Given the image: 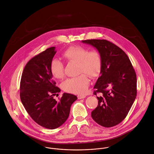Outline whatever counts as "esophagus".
<instances>
[{"instance_id":"1","label":"esophagus","mask_w":154,"mask_h":154,"mask_svg":"<svg viewBox=\"0 0 154 154\" xmlns=\"http://www.w3.org/2000/svg\"><path fill=\"white\" fill-rule=\"evenodd\" d=\"M78 99H84V98H85V97H86V96H85V95H81V94H79V95H78Z\"/></svg>"}]
</instances>
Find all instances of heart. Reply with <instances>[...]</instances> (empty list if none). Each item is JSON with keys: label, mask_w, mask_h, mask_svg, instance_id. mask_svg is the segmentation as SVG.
<instances>
[{"label": "heart", "mask_w": 154, "mask_h": 154, "mask_svg": "<svg viewBox=\"0 0 154 154\" xmlns=\"http://www.w3.org/2000/svg\"><path fill=\"white\" fill-rule=\"evenodd\" d=\"M63 57L67 62L78 64L79 76L66 79L63 82L61 87L66 92L73 94H84L89 86V75L91 78H96L101 73L102 58L97 50H88L84 47L71 46L63 52ZM52 75L56 79H61L64 76L63 63L57 58L52 60L50 66ZM82 74H81L80 73Z\"/></svg>", "instance_id": "b5f03b06"}]
</instances>
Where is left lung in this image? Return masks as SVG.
Listing matches in <instances>:
<instances>
[{"mask_svg": "<svg viewBox=\"0 0 154 154\" xmlns=\"http://www.w3.org/2000/svg\"><path fill=\"white\" fill-rule=\"evenodd\" d=\"M82 42L95 47L102 58L101 75L94 87L98 106L91 117L103 127H113L125 118L136 97L135 70L127 55L114 44L104 39Z\"/></svg>", "mask_w": 154, "mask_h": 154, "instance_id": "obj_1", "label": "left lung"}]
</instances>
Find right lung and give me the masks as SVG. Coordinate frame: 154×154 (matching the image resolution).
I'll list each match as a JSON object with an SVG mask.
<instances>
[{
    "instance_id": "1",
    "label": "right lung",
    "mask_w": 154,
    "mask_h": 154,
    "mask_svg": "<svg viewBox=\"0 0 154 154\" xmlns=\"http://www.w3.org/2000/svg\"><path fill=\"white\" fill-rule=\"evenodd\" d=\"M55 47L49 48L30 59L26 64L21 78L20 99L25 109L39 125L55 129L67 120L71 105L77 97L63 93L57 101L60 89L55 86L50 66L56 53Z\"/></svg>"
}]
</instances>
